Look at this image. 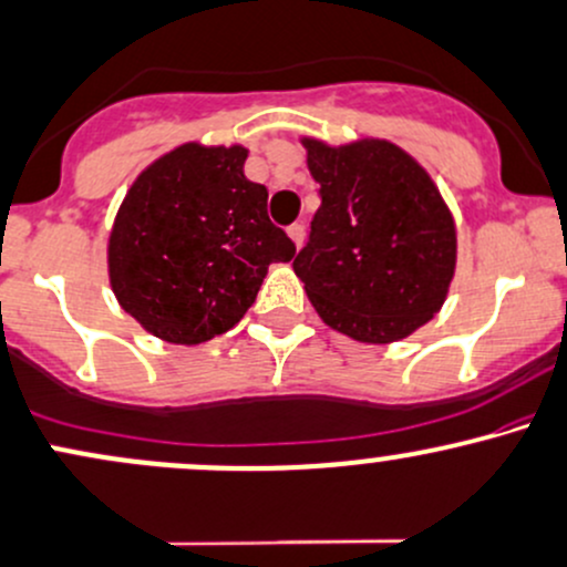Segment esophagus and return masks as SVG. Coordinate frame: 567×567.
<instances>
[{"label":"esophagus","mask_w":567,"mask_h":567,"mask_svg":"<svg viewBox=\"0 0 567 567\" xmlns=\"http://www.w3.org/2000/svg\"><path fill=\"white\" fill-rule=\"evenodd\" d=\"M288 236H290V241H293V245H296V250H301V245H303V236H307V231H303V226H301V223H293V226L288 228Z\"/></svg>","instance_id":"esophagus-1"}]
</instances>
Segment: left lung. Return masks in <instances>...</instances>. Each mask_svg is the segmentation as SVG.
<instances>
[{
    "mask_svg": "<svg viewBox=\"0 0 567 567\" xmlns=\"http://www.w3.org/2000/svg\"><path fill=\"white\" fill-rule=\"evenodd\" d=\"M320 209L293 271L315 312L363 344H393L444 307L457 228L431 174L388 140L303 136Z\"/></svg>",
    "mask_w": 567,
    "mask_h": 567,
    "instance_id": "8db88e82",
    "label": "left lung"
}]
</instances>
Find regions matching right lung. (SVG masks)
<instances>
[{"label": "right lung", "instance_id": "add662e5", "mask_svg": "<svg viewBox=\"0 0 567 567\" xmlns=\"http://www.w3.org/2000/svg\"><path fill=\"white\" fill-rule=\"evenodd\" d=\"M247 147L185 142L134 179L107 241L112 293L147 333L202 344L245 317L296 245L245 177Z\"/></svg>", "mask_w": 567, "mask_h": 567}]
</instances>
